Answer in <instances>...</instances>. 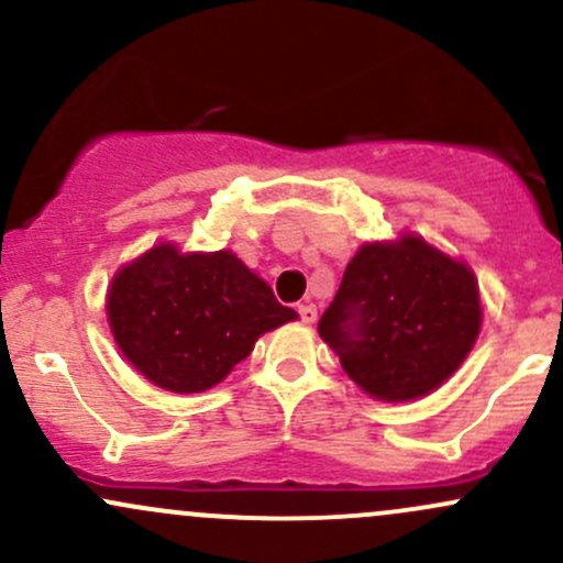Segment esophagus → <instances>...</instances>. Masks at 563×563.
<instances>
[{
    "label": "esophagus",
    "instance_id": "34e87169",
    "mask_svg": "<svg viewBox=\"0 0 563 563\" xmlns=\"http://www.w3.org/2000/svg\"><path fill=\"white\" fill-rule=\"evenodd\" d=\"M299 318H301V323L312 325L314 320H318V307H314V305H301L299 307Z\"/></svg>",
    "mask_w": 563,
    "mask_h": 563
}]
</instances>
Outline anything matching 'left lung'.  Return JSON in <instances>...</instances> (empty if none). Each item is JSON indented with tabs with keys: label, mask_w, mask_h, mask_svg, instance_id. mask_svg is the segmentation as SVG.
<instances>
[{
	"label": "left lung",
	"mask_w": 563,
	"mask_h": 563,
	"mask_svg": "<svg viewBox=\"0 0 563 563\" xmlns=\"http://www.w3.org/2000/svg\"><path fill=\"white\" fill-rule=\"evenodd\" d=\"M481 320L473 269L404 232L357 249L318 333L363 393L404 404L438 390L462 366Z\"/></svg>",
	"instance_id": "8db88e82"
}]
</instances>
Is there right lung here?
<instances>
[{"instance_id": "add662e5", "label": "right lung", "mask_w": 563, "mask_h": 563, "mask_svg": "<svg viewBox=\"0 0 563 563\" xmlns=\"http://www.w3.org/2000/svg\"><path fill=\"white\" fill-rule=\"evenodd\" d=\"M107 318L117 347L152 385L202 393L296 312L232 251L181 253L157 243L114 272Z\"/></svg>"}]
</instances>
